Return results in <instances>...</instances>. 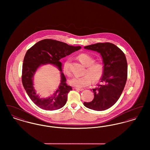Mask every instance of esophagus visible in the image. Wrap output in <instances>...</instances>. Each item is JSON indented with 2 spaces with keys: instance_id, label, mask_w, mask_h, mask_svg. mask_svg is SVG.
I'll use <instances>...</instances> for the list:
<instances>
[{
  "instance_id": "34e87169",
  "label": "esophagus",
  "mask_w": 150,
  "mask_h": 150,
  "mask_svg": "<svg viewBox=\"0 0 150 150\" xmlns=\"http://www.w3.org/2000/svg\"><path fill=\"white\" fill-rule=\"evenodd\" d=\"M74 89H75L76 90L80 91H84V89H83V88H76V87H75V88H74Z\"/></svg>"
}]
</instances>
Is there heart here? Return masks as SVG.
I'll use <instances>...</instances> for the list:
<instances>
[{"mask_svg":"<svg viewBox=\"0 0 150 150\" xmlns=\"http://www.w3.org/2000/svg\"><path fill=\"white\" fill-rule=\"evenodd\" d=\"M78 59L84 66H86L85 74L82 76H74L69 80L70 85L81 88L90 85L93 81L97 83L103 76L105 72V66L101 61H95L92 56L87 53H81L78 56ZM64 71L67 75H70V60H67L64 64Z\"/></svg>","mask_w":150,"mask_h":150,"instance_id":"b5f03b06","label":"heart"}]
</instances>
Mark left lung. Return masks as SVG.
Listing matches in <instances>:
<instances>
[{"label": "left lung", "mask_w": 150, "mask_h": 150, "mask_svg": "<svg viewBox=\"0 0 150 150\" xmlns=\"http://www.w3.org/2000/svg\"><path fill=\"white\" fill-rule=\"evenodd\" d=\"M87 50L100 53L105 66V72L101 79L103 84L93 89L94 95L92 102L84 105L96 111H103L112 106L121 96L128 75V65L125 54L114 44L96 43L84 47Z\"/></svg>", "instance_id": "1"}]
</instances>
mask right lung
Here are the masks:
<instances>
[{"instance_id":"add662e5","label":"right lung","mask_w":150,"mask_h":150,"mask_svg":"<svg viewBox=\"0 0 150 150\" xmlns=\"http://www.w3.org/2000/svg\"><path fill=\"white\" fill-rule=\"evenodd\" d=\"M80 48V46L74 47L56 40L45 39L36 43L26 52L22 64V82L30 98L36 106L50 111L61 108L66 104L68 93L72 90L71 86L66 83L64 74L61 72V83L56 92L48 98H40L36 93L33 83V76L38 67L51 64L62 71L59 60Z\"/></svg>"}]
</instances>
